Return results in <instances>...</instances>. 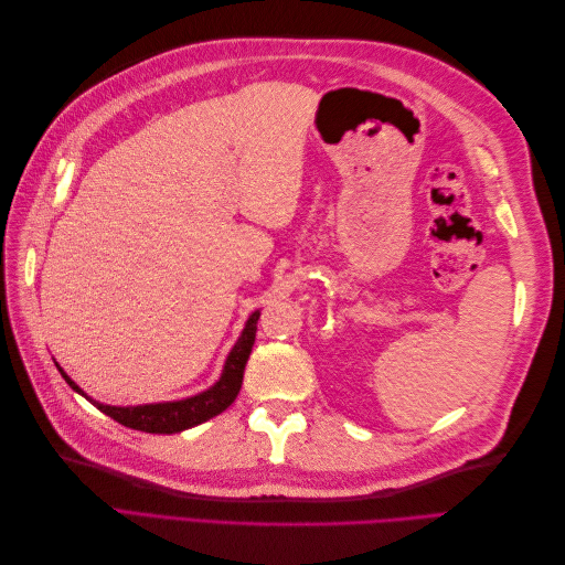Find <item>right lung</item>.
<instances>
[{
  "label": "right lung",
  "mask_w": 565,
  "mask_h": 565,
  "mask_svg": "<svg viewBox=\"0 0 565 565\" xmlns=\"http://www.w3.org/2000/svg\"><path fill=\"white\" fill-rule=\"evenodd\" d=\"M256 320H259V311H254L247 318L245 330H243L241 339L235 341V347L231 349V353L226 358L224 372H221L218 382L212 388L198 393V396L183 398V401L150 403V405H129V407L104 405V403L92 401L87 393H84L58 367V363H56V367L63 374V380L71 384L73 391L82 393V396L89 398L100 409V413L113 417L115 422H119L122 426H129V429L146 431V434H179V431L191 429V426H198L202 422H207V419L221 415L235 401L237 393H241L245 365H247V358L252 353L254 339H256Z\"/></svg>",
  "instance_id": "add662e5"
}]
</instances>
